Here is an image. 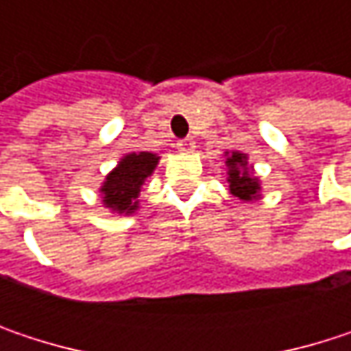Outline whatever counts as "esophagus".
<instances>
[{
    "label": "esophagus",
    "mask_w": 351,
    "mask_h": 351,
    "mask_svg": "<svg viewBox=\"0 0 351 351\" xmlns=\"http://www.w3.org/2000/svg\"><path fill=\"white\" fill-rule=\"evenodd\" d=\"M176 148L180 150V152H193L195 150V140L193 138H184V140H178L176 142Z\"/></svg>",
    "instance_id": "esophagus-1"
}]
</instances>
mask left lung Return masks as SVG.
I'll return each mask as SVG.
<instances>
[{"label":"left lung","mask_w":351,"mask_h":351,"mask_svg":"<svg viewBox=\"0 0 351 351\" xmlns=\"http://www.w3.org/2000/svg\"><path fill=\"white\" fill-rule=\"evenodd\" d=\"M226 158V171H228V186L230 193L242 201V203H252L262 199V182L254 175V167L247 162V154L240 150L223 152Z\"/></svg>","instance_id":"obj_1"}]
</instances>
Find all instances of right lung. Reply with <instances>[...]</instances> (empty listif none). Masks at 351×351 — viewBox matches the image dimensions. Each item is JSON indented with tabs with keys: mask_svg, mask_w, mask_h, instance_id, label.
Wrapping results in <instances>:
<instances>
[{
	"mask_svg": "<svg viewBox=\"0 0 351 351\" xmlns=\"http://www.w3.org/2000/svg\"><path fill=\"white\" fill-rule=\"evenodd\" d=\"M160 156L154 152H130L109 171L99 186V197L109 213L134 215L140 209V191L156 171Z\"/></svg>",
	"mask_w": 351,
	"mask_h": 351,
	"instance_id": "right-lung-1",
	"label": "right lung"
}]
</instances>
